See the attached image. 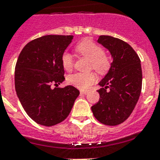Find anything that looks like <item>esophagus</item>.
I'll return each instance as SVG.
<instances>
[{
	"mask_svg": "<svg viewBox=\"0 0 160 160\" xmlns=\"http://www.w3.org/2000/svg\"><path fill=\"white\" fill-rule=\"evenodd\" d=\"M80 93H81L82 94H87V91H84V90H81V91H80Z\"/></svg>",
	"mask_w": 160,
	"mask_h": 160,
	"instance_id": "obj_1",
	"label": "esophagus"
}]
</instances>
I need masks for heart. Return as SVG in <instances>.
I'll list each match as a JSON object with an SVG mask.
<instances>
[{
    "label": "heart",
    "mask_w": 160,
    "mask_h": 160,
    "mask_svg": "<svg viewBox=\"0 0 160 160\" xmlns=\"http://www.w3.org/2000/svg\"><path fill=\"white\" fill-rule=\"evenodd\" d=\"M75 50L82 56L90 59V66L97 73L104 74L107 73L111 66L110 57L103 52L101 46L90 39H84L75 46ZM62 64L64 70L70 71L73 69V62L71 54L66 52L62 56ZM96 75L93 72L76 73L68 78V82L81 90H87L95 82Z\"/></svg>",
    "instance_id": "b5f03b06"
}]
</instances>
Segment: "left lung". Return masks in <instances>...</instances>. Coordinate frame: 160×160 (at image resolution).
Here are the masks:
<instances>
[{
    "label": "left lung",
    "instance_id": "1",
    "mask_svg": "<svg viewBox=\"0 0 160 160\" xmlns=\"http://www.w3.org/2000/svg\"><path fill=\"white\" fill-rule=\"evenodd\" d=\"M111 52V69L99 82V101L91 107L98 121L116 126L128 119L134 111L142 90L140 59L129 44L121 39L102 35L98 39Z\"/></svg>",
    "mask_w": 160,
    "mask_h": 160
}]
</instances>
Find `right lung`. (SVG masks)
Here are the masks:
<instances>
[{"mask_svg": "<svg viewBox=\"0 0 160 160\" xmlns=\"http://www.w3.org/2000/svg\"><path fill=\"white\" fill-rule=\"evenodd\" d=\"M73 38L46 35L36 38L25 45L17 61V94L25 112L40 125L51 127L64 121L80 94L73 86L58 87L65 80L62 56Z\"/></svg>", "mask_w": 160, "mask_h": 160, "instance_id": "obj_1", "label": "right lung"}]
</instances>
